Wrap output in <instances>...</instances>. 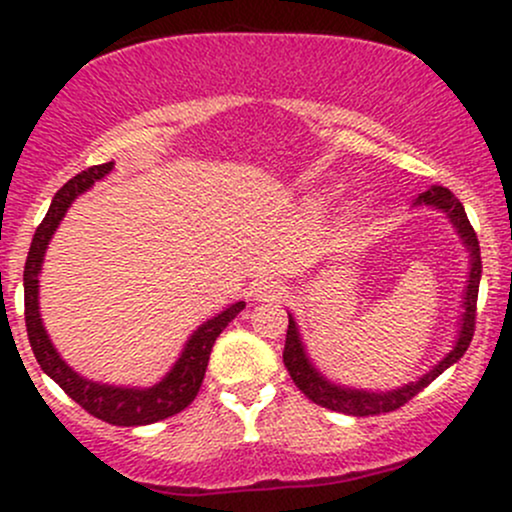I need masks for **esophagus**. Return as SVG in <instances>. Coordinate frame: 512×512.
<instances>
[{
	"label": "esophagus",
	"instance_id": "34e87169",
	"mask_svg": "<svg viewBox=\"0 0 512 512\" xmlns=\"http://www.w3.org/2000/svg\"><path fill=\"white\" fill-rule=\"evenodd\" d=\"M281 293H284V286H281V281L272 279V276H260V279L252 281L250 286L252 301H274Z\"/></svg>",
	"mask_w": 512,
	"mask_h": 512
}]
</instances>
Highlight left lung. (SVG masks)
Listing matches in <instances>:
<instances>
[{
    "mask_svg": "<svg viewBox=\"0 0 512 512\" xmlns=\"http://www.w3.org/2000/svg\"><path fill=\"white\" fill-rule=\"evenodd\" d=\"M411 207H431L436 211H443L448 216L452 228L460 236L464 250L469 252V272H467V286L462 293V317L457 322V337L452 349L445 354L431 370H426L421 378L411 380V383L395 387V390H358V387L337 385L327 380L315 363L310 361L308 351L301 339V330H298L296 317L289 313V330H286V344H284V366L289 370L291 380L296 383L298 390L305 397L313 399L320 407L339 411V414L349 416H375L385 414V411H395L407 404L411 397L419 395L424 387H428L438 378L443 370H448L452 363H457L467 351L469 342L474 337V317H477V296H479V281H481V252L479 240L474 233L472 223H469L467 214H464L462 202L457 199L448 187L433 185L431 190L421 192L414 199Z\"/></svg>",
    "mask_w": 512,
    "mask_h": 512,
    "instance_id": "1",
    "label": "left lung"
}]
</instances>
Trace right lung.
<instances>
[{
	"mask_svg": "<svg viewBox=\"0 0 512 512\" xmlns=\"http://www.w3.org/2000/svg\"><path fill=\"white\" fill-rule=\"evenodd\" d=\"M115 163H103V166H93L88 170H81L76 178H72L67 185L57 190L52 197V204L45 214L43 223L35 231L31 250H28L26 269H23V301H26V330L28 339H31V349L35 358H38L43 373H48L57 385L74 399L79 407H84L88 414L96 419L108 421L113 426H149L156 421L168 419V416L178 414L197 397L199 387H202L204 373H207V363L211 346H214L216 337L226 330L228 322L236 317L240 310L245 308V301L231 303L219 315L209 317L207 322L197 327L190 334L185 346H182L178 361L173 368L151 387H125V385H108L98 383V380H88L81 373L69 366L55 349L52 339L48 337V330L40 317V269H43L45 252L55 231L72 207L74 199L91 190L93 182L103 180Z\"/></svg>",
	"mask_w": 512,
	"mask_h": 512,
	"instance_id": "1",
	"label": "right lung"
}]
</instances>
